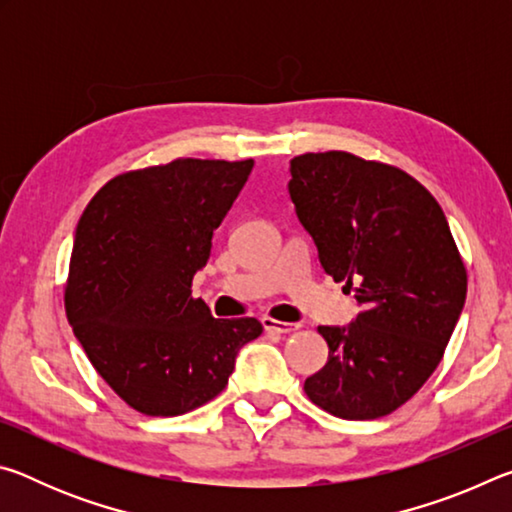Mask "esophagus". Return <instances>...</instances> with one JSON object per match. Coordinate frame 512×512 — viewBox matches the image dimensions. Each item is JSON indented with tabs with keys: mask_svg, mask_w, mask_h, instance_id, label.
<instances>
[{
	"mask_svg": "<svg viewBox=\"0 0 512 512\" xmlns=\"http://www.w3.org/2000/svg\"><path fill=\"white\" fill-rule=\"evenodd\" d=\"M262 325H264L266 332H275V334H291V332H296V329H298V325L282 323V320H273L268 316L262 318Z\"/></svg>",
	"mask_w": 512,
	"mask_h": 512,
	"instance_id": "esophagus-1",
	"label": "esophagus"
}]
</instances>
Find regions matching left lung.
Listing matches in <instances>:
<instances>
[{"label": "left lung", "instance_id": "1", "mask_svg": "<svg viewBox=\"0 0 512 512\" xmlns=\"http://www.w3.org/2000/svg\"><path fill=\"white\" fill-rule=\"evenodd\" d=\"M289 196L318 262L354 291L348 325H320L329 357L307 377L314 404L375 420L420 391L443 359L467 293L443 207L418 180L345 151L291 160Z\"/></svg>", "mask_w": 512, "mask_h": 512}]
</instances>
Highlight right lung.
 <instances>
[{
	"mask_svg": "<svg viewBox=\"0 0 512 512\" xmlns=\"http://www.w3.org/2000/svg\"><path fill=\"white\" fill-rule=\"evenodd\" d=\"M253 160H173L112 178L76 225L67 320L121 400L144 415H180L219 395L257 318H214L192 298L214 230Z\"/></svg>",
	"mask_w": 512,
	"mask_h": 512,
	"instance_id": "add662e5",
	"label": "right lung"
}]
</instances>
